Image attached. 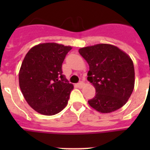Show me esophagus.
Here are the masks:
<instances>
[{
  "label": "esophagus",
  "mask_w": 150,
  "mask_h": 150,
  "mask_svg": "<svg viewBox=\"0 0 150 150\" xmlns=\"http://www.w3.org/2000/svg\"><path fill=\"white\" fill-rule=\"evenodd\" d=\"M76 86H77L78 88H82V87H83V86H84V82L81 81V82H79V83H77V85H76Z\"/></svg>",
  "instance_id": "esophagus-1"
}]
</instances>
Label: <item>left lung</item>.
Masks as SVG:
<instances>
[{"label":"left lung","mask_w":150,"mask_h":150,"mask_svg":"<svg viewBox=\"0 0 150 150\" xmlns=\"http://www.w3.org/2000/svg\"><path fill=\"white\" fill-rule=\"evenodd\" d=\"M79 54L89 64L87 79L96 89V96L88 101L101 113H110L123 107L132 93L135 69L130 57L110 44L82 47Z\"/></svg>","instance_id":"8db88e82"}]
</instances>
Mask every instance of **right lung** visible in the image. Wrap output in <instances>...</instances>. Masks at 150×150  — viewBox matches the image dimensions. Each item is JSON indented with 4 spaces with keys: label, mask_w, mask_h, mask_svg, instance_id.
<instances>
[{
    "label": "right lung",
    "mask_w": 150,
    "mask_h": 150,
    "mask_svg": "<svg viewBox=\"0 0 150 150\" xmlns=\"http://www.w3.org/2000/svg\"><path fill=\"white\" fill-rule=\"evenodd\" d=\"M71 47L41 43L27 53L20 68L19 86L25 99L36 111L54 115L68 104L74 86L62 74V63Z\"/></svg>",
    "instance_id": "add662e5"
}]
</instances>
